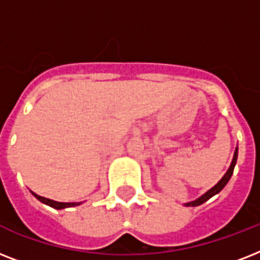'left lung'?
Instances as JSON below:
<instances>
[{"instance_id":"obj_1","label":"left lung","mask_w":260,"mask_h":260,"mask_svg":"<svg viewBox=\"0 0 260 260\" xmlns=\"http://www.w3.org/2000/svg\"><path fill=\"white\" fill-rule=\"evenodd\" d=\"M236 160H238V147H236V150H235V154H234V158H232V162H231V166L230 169L226 170V173L224 174V177L220 179V181L216 183V185L212 187V189H209L206 193H204L201 196V197H198L197 200H194V201H190V202H186L185 206H198L201 205V204H204V202H206L209 198H212L213 196H216V194H218L220 191H221L224 187H225V185L228 183V181L231 179V177H232V174H234V169H235V165H236Z\"/></svg>"}]
</instances>
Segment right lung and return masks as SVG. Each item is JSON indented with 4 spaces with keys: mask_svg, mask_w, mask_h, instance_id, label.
<instances>
[{
    "mask_svg": "<svg viewBox=\"0 0 260 260\" xmlns=\"http://www.w3.org/2000/svg\"><path fill=\"white\" fill-rule=\"evenodd\" d=\"M35 197L38 198L39 201L43 202V204H46V205L51 206V208H54V209H64V208H71V206H77V205H81L82 202H58V201H54V200H50V198H46V197H42V196H38L36 193H34Z\"/></svg>",
    "mask_w": 260,
    "mask_h": 260,
    "instance_id": "1",
    "label": "right lung"
}]
</instances>
